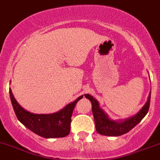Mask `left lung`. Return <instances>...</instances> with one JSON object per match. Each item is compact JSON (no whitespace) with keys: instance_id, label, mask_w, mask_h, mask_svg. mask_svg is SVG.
Here are the masks:
<instances>
[{"instance_id":"left-lung-1","label":"left lung","mask_w":160,"mask_h":160,"mask_svg":"<svg viewBox=\"0 0 160 160\" xmlns=\"http://www.w3.org/2000/svg\"><path fill=\"white\" fill-rule=\"evenodd\" d=\"M86 98L89 99L92 105V113L94 116L96 128L99 134L105 136H112V137H118L123 135L128 132L129 131L137 126L142 118L148 113L150 103V94L148 97V101L144 105L139 113L133 116L132 118L125 120L123 122H116L109 119L107 114L99 107V103L93 96L87 94L85 95Z\"/></svg>"}]
</instances>
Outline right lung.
<instances>
[{
	"mask_svg": "<svg viewBox=\"0 0 160 160\" xmlns=\"http://www.w3.org/2000/svg\"><path fill=\"white\" fill-rule=\"evenodd\" d=\"M10 96L16 117L26 128L44 138H56L68 136L70 132L71 117L74 107L83 96L63 109L51 114H36L25 110L18 105L10 89Z\"/></svg>",
	"mask_w": 160,
	"mask_h": 160,
	"instance_id": "right-lung-1",
	"label": "right lung"
}]
</instances>
